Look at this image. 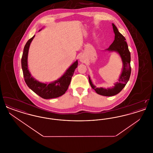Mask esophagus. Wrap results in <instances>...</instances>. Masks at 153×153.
<instances>
[{
    "label": "esophagus",
    "instance_id": "obj_1",
    "mask_svg": "<svg viewBox=\"0 0 153 153\" xmlns=\"http://www.w3.org/2000/svg\"><path fill=\"white\" fill-rule=\"evenodd\" d=\"M80 61L82 62H84L85 61V57L84 55H81L80 56V58H79Z\"/></svg>",
    "mask_w": 153,
    "mask_h": 153
}]
</instances>
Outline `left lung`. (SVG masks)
Returning <instances> with one entry per match:
<instances>
[{
  "mask_svg": "<svg viewBox=\"0 0 153 153\" xmlns=\"http://www.w3.org/2000/svg\"><path fill=\"white\" fill-rule=\"evenodd\" d=\"M112 27L115 33V39L106 51H116L119 53L122 58L123 63L122 72L119 76L118 81L115 83V86L113 87L107 89L96 88L93 84L89 76V82L92 89L95 90L97 94L105 96H112L119 94L128 81L131 72L130 52L128 50L127 44L126 42V38L121 33H119L116 26L114 23H112Z\"/></svg>",
  "mask_w": 153,
  "mask_h": 153,
  "instance_id": "1",
  "label": "left lung"
}]
</instances>
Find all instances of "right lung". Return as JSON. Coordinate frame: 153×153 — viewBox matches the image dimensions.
Listing matches in <instances>:
<instances>
[{"label":"right lung","mask_w":153,"mask_h":153,"mask_svg":"<svg viewBox=\"0 0 153 153\" xmlns=\"http://www.w3.org/2000/svg\"><path fill=\"white\" fill-rule=\"evenodd\" d=\"M35 36L30 38L25 45L21 59L23 77L27 85L36 94L45 99L56 98L64 95L71 83L72 77L78 65L76 60L58 80L49 84L41 82L32 77L28 69L27 57L30 45Z\"/></svg>","instance_id":"add662e5"}]
</instances>
